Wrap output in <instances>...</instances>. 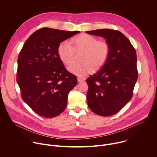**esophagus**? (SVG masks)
<instances>
[{
    "label": "esophagus",
    "instance_id": "34e87169",
    "mask_svg": "<svg viewBox=\"0 0 157 157\" xmlns=\"http://www.w3.org/2000/svg\"><path fill=\"white\" fill-rule=\"evenodd\" d=\"M85 80L84 78H78V81L79 82H82Z\"/></svg>",
    "mask_w": 157,
    "mask_h": 157
}]
</instances>
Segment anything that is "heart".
Returning a JSON list of instances; mask_svg holds the SVG:
<instances>
[{"mask_svg":"<svg viewBox=\"0 0 157 157\" xmlns=\"http://www.w3.org/2000/svg\"><path fill=\"white\" fill-rule=\"evenodd\" d=\"M71 46L66 41L61 43L57 52L61 61L65 65L72 64L76 55H81L79 63L70 66L68 71L78 76H85L98 70L105 63L110 53V46L105 40H98L95 36L81 34L71 40Z\"/></svg>","mask_w":157,"mask_h":157,"instance_id":"obj_1","label":"heart"}]
</instances>
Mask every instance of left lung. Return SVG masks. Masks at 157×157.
Here are the masks:
<instances>
[{
	"mask_svg": "<svg viewBox=\"0 0 157 157\" xmlns=\"http://www.w3.org/2000/svg\"><path fill=\"white\" fill-rule=\"evenodd\" d=\"M86 33L103 37L110 46L109 57L102 68L86 79L88 107L101 116L114 115L132 98L138 78L136 50L119 31L99 29Z\"/></svg>",
	"mask_w": 157,
	"mask_h": 157,
	"instance_id": "obj_1",
	"label": "left lung"
}]
</instances>
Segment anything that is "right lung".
<instances>
[{"instance_id":"obj_1","label":"right lung","mask_w":157,"mask_h":157,"mask_svg":"<svg viewBox=\"0 0 157 157\" xmlns=\"http://www.w3.org/2000/svg\"><path fill=\"white\" fill-rule=\"evenodd\" d=\"M79 32L41 29L30 36L19 53L17 82L21 98L40 116L54 117L66 107L77 78L65 69L57 50L60 43Z\"/></svg>"}]
</instances>
